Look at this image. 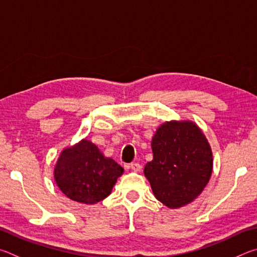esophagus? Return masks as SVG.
<instances>
[{"label": "esophagus", "mask_w": 257, "mask_h": 257, "mask_svg": "<svg viewBox=\"0 0 257 257\" xmlns=\"http://www.w3.org/2000/svg\"><path fill=\"white\" fill-rule=\"evenodd\" d=\"M130 168H132V170L133 171H135V172H138V171H141V164L139 163H137V162H135V163H132L130 164Z\"/></svg>", "instance_id": "34e87169"}]
</instances>
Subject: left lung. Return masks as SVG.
Segmentation results:
<instances>
[{
  "label": "left lung",
  "mask_w": 257,
  "mask_h": 257,
  "mask_svg": "<svg viewBox=\"0 0 257 257\" xmlns=\"http://www.w3.org/2000/svg\"><path fill=\"white\" fill-rule=\"evenodd\" d=\"M153 160L145 165L154 196L169 208H179L196 198L210 180L211 146L191 121L161 124L152 139Z\"/></svg>",
  "instance_id": "8db88e82"
}]
</instances>
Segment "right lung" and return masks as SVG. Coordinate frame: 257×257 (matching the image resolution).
Segmentation results:
<instances>
[{
    "label": "right lung",
    "instance_id": "right-lung-1",
    "mask_svg": "<svg viewBox=\"0 0 257 257\" xmlns=\"http://www.w3.org/2000/svg\"><path fill=\"white\" fill-rule=\"evenodd\" d=\"M123 168L105 158L92 142L82 139L63 150L54 168V179L68 198L82 204H95L111 194Z\"/></svg>",
    "mask_w": 257,
    "mask_h": 257
}]
</instances>
